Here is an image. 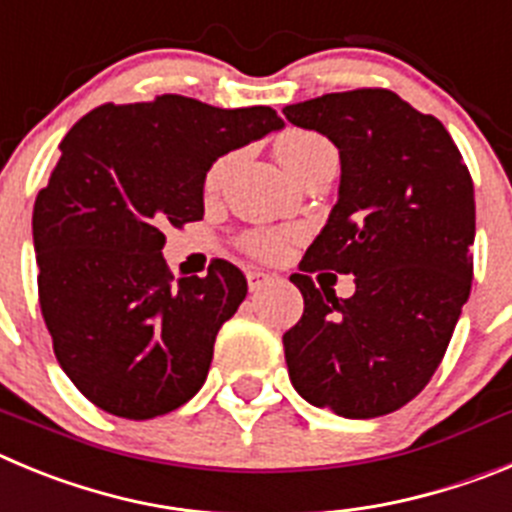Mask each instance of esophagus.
<instances>
[{
	"label": "esophagus",
	"mask_w": 512,
	"mask_h": 512,
	"mask_svg": "<svg viewBox=\"0 0 512 512\" xmlns=\"http://www.w3.org/2000/svg\"><path fill=\"white\" fill-rule=\"evenodd\" d=\"M270 280H275V275L265 273V270H247V283H250L252 293H257V290L265 288Z\"/></svg>",
	"instance_id": "obj_1"
}]
</instances>
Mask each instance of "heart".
I'll return each mask as SVG.
<instances>
[{"mask_svg":"<svg viewBox=\"0 0 512 512\" xmlns=\"http://www.w3.org/2000/svg\"><path fill=\"white\" fill-rule=\"evenodd\" d=\"M278 158L290 176L301 183L316 165H321L324 160L336 158V150L326 137L316 135V132L296 130L288 132V135L278 142ZM224 165H227V160H219V163L209 170V186H214V183L222 178ZM239 242H242V247H245L250 255L260 257V260H278V257H283L285 252H288V237H285L283 232H275V229H252V232H247Z\"/></svg>","mask_w":512,"mask_h":512,"instance_id":"b5f03b06","label":"heart"}]
</instances>
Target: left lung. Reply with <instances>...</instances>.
I'll return each instance as SVG.
<instances>
[{
	"label": "left lung",
	"instance_id": "1",
	"mask_svg": "<svg viewBox=\"0 0 512 512\" xmlns=\"http://www.w3.org/2000/svg\"><path fill=\"white\" fill-rule=\"evenodd\" d=\"M283 114L342 158L339 201L290 275L303 293L301 321L283 334L290 382L344 418L385 416L434 377L472 290V176L444 124L388 89ZM319 269L354 274L355 296L316 289Z\"/></svg>",
	"mask_w": 512,
	"mask_h": 512
}]
</instances>
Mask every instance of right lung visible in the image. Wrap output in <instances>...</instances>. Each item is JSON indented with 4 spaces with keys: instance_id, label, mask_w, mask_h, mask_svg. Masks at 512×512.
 Listing matches in <instances>:
<instances>
[{
    "instance_id": "right-lung-1",
    "label": "right lung",
    "mask_w": 512,
    "mask_h": 512,
    "mask_svg": "<svg viewBox=\"0 0 512 512\" xmlns=\"http://www.w3.org/2000/svg\"><path fill=\"white\" fill-rule=\"evenodd\" d=\"M280 127L270 107L163 94L101 104L61 140L32 209L38 298L58 365L96 408L145 421L201 390L247 278L214 260L204 278L176 280L163 232L204 219L216 158Z\"/></svg>"
}]
</instances>
